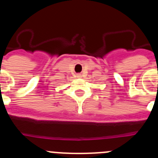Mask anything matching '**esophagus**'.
<instances>
[{
  "mask_svg": "<svg viewBox=\"0 0 158 158\" xmlns=\"http://www.w3.org/2000/svg\"><path fill=\"white\" fill-rule=\"evenodd\" d=\"M77 76L78 78H80L82 76H81V74H77V76Z\"/></svg>",
  "mask_w": 158,
  "mask_h": 158,
  "instance_id": "34e87169",
  "label": "esophagus"
}]
</instances>
